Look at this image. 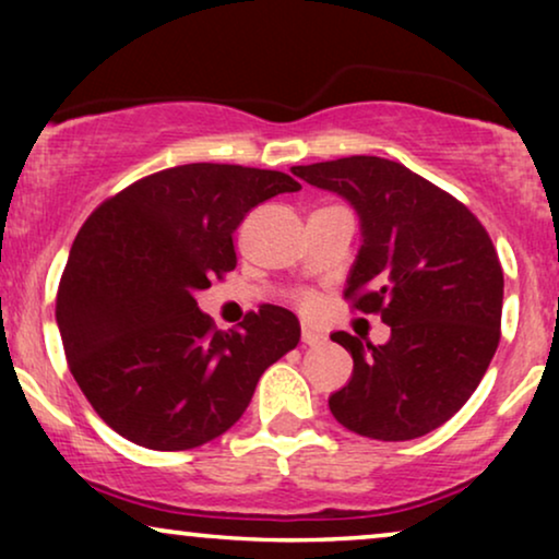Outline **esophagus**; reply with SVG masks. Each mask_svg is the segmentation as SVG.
<instances>
[{
    "instance_id": "34e87169",
    "label": "esophagus",
    "mask_w": 559,
    "mask_h": 559,
    "mask_svg": "<svg viewBox=\"0 0 559 559\" xmlns=\"http://www.w3.org/2000/svg\"><path fill=\"white\" fill-rule=\"evenodd\" d=\"M302 343L305 346H318V343H323V335L318 331H310V328H302Z\"/></svg>"
}]
</instances>
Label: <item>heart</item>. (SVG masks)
Wrapping results in <instances>:
<instances>
[{
    "label": "heart",
    "mask_w": 559,
    "mask_h": 559,
    "mask_svg": "<svg viewBox=\"0 0 559 559\" xmlns=\"http://www.w3.org/2000/svg\"><path fill=\"white\" fill-rule=\"evenodd\" d=\"M305 305H310V300H305Z\"/></svg>",
    "instance_id": "1"
}]
</instances>
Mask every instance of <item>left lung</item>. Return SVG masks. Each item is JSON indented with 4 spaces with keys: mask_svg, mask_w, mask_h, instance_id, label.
I'll return each mask as SVG.
<instances>
[{
    "mask_svg": "<svg viewBox=\"0 0 559 559\" xmlns=\"http://www.w3.org/2000/svg\"><path fill=\"white\" fill-rule=\"evenodd\" d=\"M293 175L356 211L361 249L346 297L392 328L381 346L331 335L354 373L328 407L364 438H423L468 402L499 346L503 272L493 243L463 203L392 159L354 155Z\"/></svg>",
    "mask_w": 559,
    "mask_h": 559,
    "instance_id": "obj_1",
    "label": "left lung"
}]
</instances>
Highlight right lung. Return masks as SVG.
<instances>
[{"label": "right lung", "mask_w": 559, "mask_h": 559, "mask_svg": "<svg viewBox=\"0 0 559 559\" xmlns=\"http://www.w3.org/2000/svg\"><path fill=\"white\" fill-rule=\"evenodd\" d=\"M302 186L277 170L193 163L98 205L75 236L56 320L73 379L121 438L188 450L224 435L257 381L300 341L277 305L216 331L195 295L236 266L234 231L251 209Z\"/></svg>", "instance_id": "add662e5"}]
</instances>
